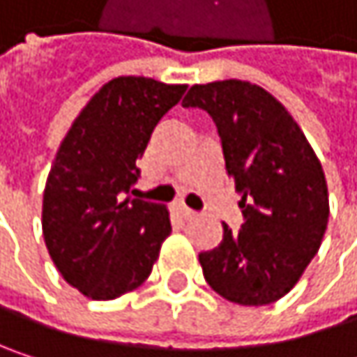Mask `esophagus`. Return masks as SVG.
<instances>
[{
	"mask_svg": "<svg viewBox=\"0 0 357 357\" xmlns=\"http://www.w3.org/2000/svg\"><path fill=\"white\" fill-rule=\"evenodd\" d=\"M179 213L185 217V219H192V217H196V211H192L190 206H185V204H179Z\"/></svg>",
	"mask_w": 357,
	"mask_h": 357,
	"instance_id": "1",
	"label": "esophagus"
}]
</instances>
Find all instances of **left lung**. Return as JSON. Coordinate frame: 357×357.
Instances as JSON below:
<instances>
[{"label":"left lung","instance_id":"8db88e82","mask_svg":"<svg viewBox=\"0 0 357 357\" xmlns=\"http://www.w3.org/2000/svg\"><path fill=\"white\" fill-rule=\"evenodd\" d=\"M181 105L213 117L225 169L242 194V229L223 223L221 244L198 254L204 279L240 306L273 304L321 248L328 223L321 161L289 111L256 84H194Z\"/></svg>","mask_w":357,"mask_h":357}]
</instances>
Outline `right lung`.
<instances>
[{"instance_id":"right-lung-1","label":"right lung","mask_w":357,"mask_h":357,"mask_svg":"<svg viewBox=\"0 0 357 357\" xmlns=\"http://www.w3.org/2000/svg\"><path fill=\"white\" fill-rule=\"evenodd\" d=\"M183 93L185 84L113 78L59 144L43 194V238L61 277L91 300L142 285L172 234L163 204L125 196L155 126Z\"/></svg>"}]
</instances>
